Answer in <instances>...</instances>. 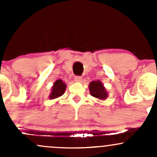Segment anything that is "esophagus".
Wrapping results in <instances>:
<instances>
[{"label":"esophagus","instance_id":"obj_1","mask_svg":"<svg viewBox=\"0 0 157 157\" xmlns=\"http://www.w3.org/2000/svg\"><path fill=\"white\" fill-rule=\"evenodd\" d=\"M82 77H80V76H75V82H82Z\"/></svg>","mask_w":157,"mask_h":157}]
</instances>
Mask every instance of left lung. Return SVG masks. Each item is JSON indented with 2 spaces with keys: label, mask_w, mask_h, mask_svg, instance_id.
I'll list each match as a JSON object with an SVG mask.
<instances>
[{
  "label": "left lung",
  "mask_w": 157,
  "mask_h": 157,
  "mask_svg": "<svg viewBox=\"0 0 157 157\" xmlns=\"http://www.w3.org/2000/svg\"><path fill=\"white\" fill-rule=\"evenodd\" d=\"M90 94L100 100H104L107 98L108 93L103 84L100 80L92 81L89 84Z\"/></svg>",
  "instance_id": "left-lung-1"
}]
</instances>
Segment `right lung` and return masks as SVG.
<instances>
[{"mask_svg": "<svg viewBox=\"0 0 157 157\" xmlns=\"http://www.w3.org/2000/svg\"><path fill=\"white\" fill-rule=\"evenodd\" d=\"M66 89V85L63 82L62 80H57L55 81L52 89V92L49 95V98L51 100L57 98L63 94Z\"/></svg>", "mask_w": 157, "mask_h": 157, "instance_id": "add662e5", "label": "right lung"}]
</instances>
